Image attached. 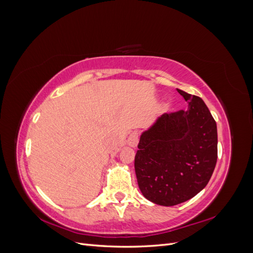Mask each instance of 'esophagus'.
I'll list each match as a JSON object with an SVG mask.
<instances>
[{
    "label": "esophagus",
    "mask_w": 253,
    "mask_h": 253,
    "mask_svg": "<svg viewBox=\"0 0 253 253\" xmlns=\"http://www.w3.org/2000/svg\"><path fill=\"white\" fill-rule=\"evenodd\" d=\"M126 143H127V145H129V147L136 148L137 144H138V133L137 132L131 133V135L127 137Z\"/></svg>",
    "instance_id": "34e87169"
}]
</instances>
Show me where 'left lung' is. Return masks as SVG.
Listing matches in <instances>:
<instances>
[{
  "instance_id": "1",
  "label": "left lung",
  "mask_w": 253,
  "mask_h": 253,
  "mask_svg": "<svg viewBox=\"0 0 253 253\" xmlns=\"http://www.w3.org/2000/svg\"><path fill=\"white\" fill-rule=\"evenodd\" d=\"M186 111L164 114L144 131L135 156L143 196L175 206L195 196L209 182L217 160L216 122L203 101L177 88Z\"/></svg>"
}]
</instances>
